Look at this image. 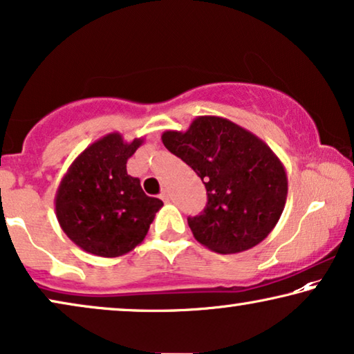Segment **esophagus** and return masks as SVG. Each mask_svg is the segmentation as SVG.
<instances>
[{"label":"esophagus","instance_id":"1","mask_svg":"<svg viewBox=\"0 0 354 354\" xmlns=\"http://www.w3.org/2000/svg\"><path fill=\"white\" fill-rule=\"evenodd\" d=\"M160 198H162L163 202H170V192H168L167 189H165V191L160 194Z\"/></svg>","mask_w":354,"mask_h":354}]
</instances>
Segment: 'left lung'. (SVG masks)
Here are the masks:
<instances>
[{
  "label": "left lung",
  "instance_id": "1",
  "mask_svg": "<svg viewBox=\"0 0 354 354\" xmlns=\"http://www.w3.org/2000/svg\"><path fill=\"white\" fill-rule=\"evenodd\" d=\"M162 142L205 184L207 207L187 218L197 242L227 255L258 245L274 229L288 183L265 141L227 118L202 115L187 131L163 133Z\"/></svg>",
  "mask_w": 354,
  "mask_h": 354
}]
</instances>
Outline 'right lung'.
<instances>
[{
    "label": "right lung",
    "instance_id": "obj_1",
    "mask_svg": "<svg viewBox=\"0 0 354 354\" xmlns=\"http://www.w3.org/2000/svg\"><path fill=\"white\" fill-rule=\"evenodd\" d=\"M144 142L111 133L88 146L68 167L54 205L62 231L82 250L115 258L146 237L163 202L149 197L141 181L127 173L128 158Z\"/></svg>",
    "mask_w": 354,
    "mask_h": 354
}]
</instances>
